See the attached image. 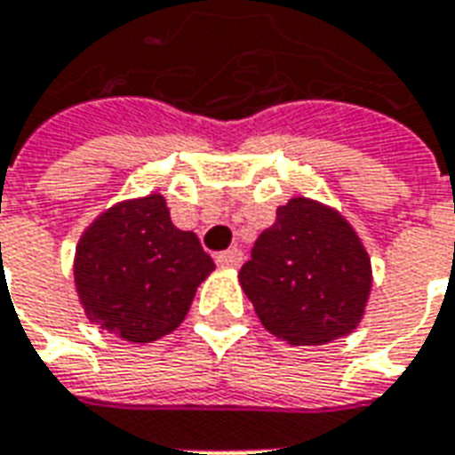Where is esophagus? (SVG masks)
<instances>
[{
    "mask_svg": "<svg viewBox=\"0 0 455 455\" xmlns=\"http://www.w3.org/2000/svg\"><path fill=\"white\" fill-rule=\"evenodd\" d=\"M242 259H244V254H242V250L220 251V254L215 257V261H218V267H223V268H237L242 264Z\"/></svg>",
    "mask_w": 455,
    "mask_h": 455,
    "instance_id": "obj_1",
    "label": "esophagus"
}]
</instances>
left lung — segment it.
Returning a JSON list of instances; mask_svg holds the SVG:
<instances>
[{"mask_svg": "<svg viewBox=\"0 0 455 455\" xmlns=\"http://www.w3.org/2000/svg\"><path fill=\"white\" fill-rule=\"evenodd\" d=\"M240 283L268 332L293 347H317L361 323L371 259L337 211L300 196L257 237Z\"/></svg>", "mask_w": 455, "mask_h": 455, "instance_id": "1", "label": "left lung"}]
</instances>
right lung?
Here are the masks:
<instances>
[{"instance_id": "right-lung-1", "label": "right lung", "mask_w": 455, "mask_h": 455, "mask_svg": "<svg viewBox=\"0 0 455 455\" xmlns=\"http://www.w3.org/2000/svg\"><path fill=\"white\" fill-rule=\"evenodd\" d=\"M213 268L194 232L174 228L164 198L150 194L89 225L77 244L75 283L92 323L145 344L184 323Z\"/></svg>"}]
</instances>
